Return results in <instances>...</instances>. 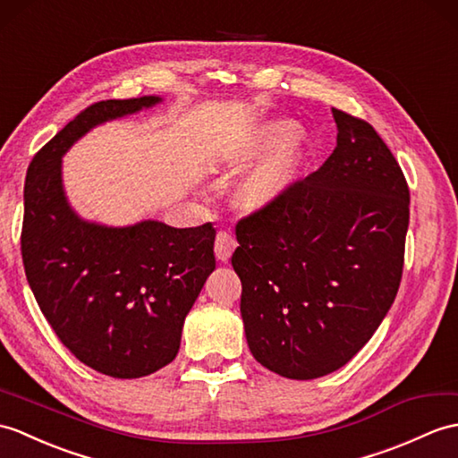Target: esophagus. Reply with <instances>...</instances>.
Masks as SVG:
<instances>
[{
  "instance_id": "1",
  "label": "esophagus",
  "mask_w": 458,
  "mask_h": 458,
  "mask_svg": "<svg viewBox=\"0 0 458 458\" xmlns=\"http://www.w3.org/2000/svg\"><path fill=\"white\" fill-rule=\"evenodd\" d=\"M238 248L236 238L232 236L230 232H218L216 233V242H215V255L220 261H228L232 258L233 250Z\"/></svg>"
}]
</instances>
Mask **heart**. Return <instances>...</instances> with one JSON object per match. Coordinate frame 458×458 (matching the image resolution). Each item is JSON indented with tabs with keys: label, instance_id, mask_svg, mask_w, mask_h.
<instances>
[{
	"label": "heart",
	"instance_id": "1",
	"mask_svg": "<svg viewBox=\"0 0 458 458\" xmlns=\"http://www.w3.org/2000/svg\"><path fill=\"white\" fill-rule=\"evenodd\" d=\"M279 140V150L275 152L267 162L246 181V183H243L240 197L246 205L258 207L267 203V200H271L279 193L284 187L286 179H289L291 167L301 150L299 134L293 131V126L289 123L271 121L261 124L253 138V152L267 150V148H271Z\"/></svg>",
	"mask_w": 458,
	"mask_h": 458
}]
</instances>
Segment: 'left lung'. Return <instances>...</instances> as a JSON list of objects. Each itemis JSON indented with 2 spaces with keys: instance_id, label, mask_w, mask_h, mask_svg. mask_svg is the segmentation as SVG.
Wrapping results in <instances>:
<instances>
[{
  "instance_id": "8db88e82",
  "label": "left lung",
  "mask_w": 458,
  "mask_h": 458,
  "mask_svg": "<svg viewBox=\"0 0 458 458\" xmlns=\"http://www.w3.org/2000/svg\"><path fill=\"white\" fill-rule=\"evenodd\" d=\"M326 164L236 226L232 267L251 355L284 378L342 369L396 299L410 222L398 162L369 123L332 109Z\"/></svg>"
}]
</instances>
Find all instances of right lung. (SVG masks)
I'll use <instances>...</instances> for the list:
<instances>
[{"instance_id":"right-lung-1","label":"right lung","mask_w":458,"mask_h":458,"mask_svg":"<svg viewBox=\"0 0 458 458\" xmlns=\"http://www.w3.org/2000/svg\"><path fill=\"white\" fill-rule=\"evenodd\" d=\"M162 101L144 95L91 105L33 157L25 179L21 251L30 291L60 342L113 378L148 377L175 359L185 318L216 267V232L210 222L85 220L66 197L62 157L95 126Z\"/></svg>"}]
</instances>
